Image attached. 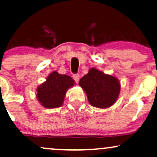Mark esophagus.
Returning a JSON list of instances; mask_svg holds the SVG:
<instances>
[{"mask_svg":"<svg viewBox=\"0 0 157 157\" xmlns=\"http://www.w3.org/2000/svg\"><path fill=\"white\" fill-rule=\"evenodd\" d=\"M73 78H74V80H75V82H76L77 83H78L79 80H80V75H73Z\"/></svg>","mask_w":157,"mask_h":157,"instance_id":"34e87169","label":"esophagus"}]
</instances>
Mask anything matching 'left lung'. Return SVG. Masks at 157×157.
Here are the masks:
<instances>
[{
	"mask_svg": "<svg viewBox=\"0 0 157 157\" xmlns=\"http://www.w3.org/2000/svg\"><path fill=\"white\" fill-rule=\"evenodd\" d=\"M79 85L86 93L89 103L98 109L111 107L117 100L120 93V80L113 75L91 68L80 79Z\"/></svg>",
	"mask_w": 157,
	"mask_h": 157,
	"instance_id": "1",
	"label": "left lung"
}]
</instances>
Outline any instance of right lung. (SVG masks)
Here are the masks:
<instances>
[{
  "instance_id": "right-lung-1",
  "label": "right lung",
  "mask_w": 157,
  "mask_h": 157,
  "mask_svg": "<svg viewBox=\"0 0 157 157\" xmlns=\"http://www.w3.org/2000/svg\"><path fill=\"white\" fill-rule=\"evenodd\" d=\"M75 83L68 75H60L54 71L37 88L36 98L44 108L57 109L62 106L68 89L73 87Z\"/></svg>"
}]
</instances>
